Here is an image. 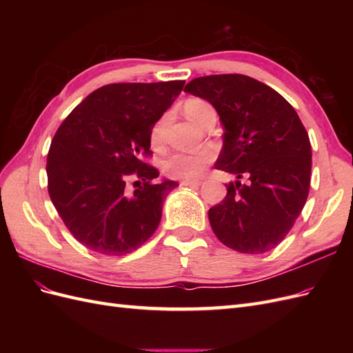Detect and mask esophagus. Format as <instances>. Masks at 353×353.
Masks as SVG:
<instances>
[{
	"label": "esophagus",
	"mask_w": 353,
	"mask_h": 353,
	"mask_svg": "<svg viewBox=\"0 0 353 353\" xmlns=\"http://www.w3.org/2000/svg\"><path fill=\"white\" fill-rule=\"evenodd\" d=\"M201 181L199 179H183L181 181V185H190V187H194V185H200Z\"/></svg>",
	"instance_id": "obj_1"
}]
</instances>
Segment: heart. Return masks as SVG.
<instances>
[{
	"mask_svg": "<svg viewBox=\"0 0 353 353\" xmlns=\"http://www.w3.org/2000/svg\"><path fill=\"white\" fill-rule=\"evenodd\" d=\"M210 109V104L200 99H191L184 104L185 114L191 121L199 123L201 113ZM162 138V123H156L150 132V141L157 145ZM215 153L210 148H201V150L185 152L174 150L166 154L162 160V170L169 178H196L203 174V170L212 162Z\"/></svg>",
	"mask_w": 353,
	"mask_h": 353,
	"instance_id": "b5f03b06",
	"label": "heart"
}]
</instances>
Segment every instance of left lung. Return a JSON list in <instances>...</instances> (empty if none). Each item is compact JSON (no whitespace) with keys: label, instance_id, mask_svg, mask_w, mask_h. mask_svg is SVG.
Instances as JSON below:
<instances>
[{"label":"left lung","instance_id":"1","mask_svg":"<svg viewBox=\"0 0 353 353\" xmlns=\"http://www.w3.org/2000/svg\"><path fill=\"white\" fill-rule=\"evenodd\" d=\"M184 91L216 109L223 145L215 168L239 178L225 184V199L209 209L213 232L240 253L274 249L309 194L312 152L302 121L283 95L245 74L196 78Z\"/></svg>","mask_w":353,"mask_h":353}]
</instances>
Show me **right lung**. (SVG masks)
<instances>
[{"label": "right lung", "mask_w": 353, "mask_h": 353, "mask_svg": "<svg viewBox=\"0 0 353 353\" xmlns=\"http://www.w3.org/2000/svg\"><path fill=\"white\" fill-rule=\"evenodd\" d=\"M185 81L109 83L74 108L47 156L48 194L61 221L85 248L108 256L137 250L159 227L175 181L156 183L147 165L150 132ZM137 181L130 194L125 183Z\"/></svg>", "instance_id": "add662e5"}]
</instances>
